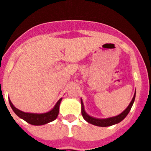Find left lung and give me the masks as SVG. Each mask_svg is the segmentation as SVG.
Returning <instances> with one entry per match:
<instances>
[{
	"label": "left lung",
	"instance_id": "8db88e82",
	"mask_svg": "<svg viewBox=\"0 0 151 151\" xmlns=\"http://www.w3.org/2000/svg\"><path fill=\"white\" fill-rule=\"evenodd\" d=\"M134 98H135V93H134V95L133 97L132 100L131 101V103L129 104V105L128 106V107L122 112V113H120L119 115L116 116L114 117H110V118L107 119H96L94 117L90 116L89 115H88L87 113H85V109H84V105L83 102L81 100V104H82V115L83 116V118L85 119V120L87 121L89 123L92 124V125H97V126H101V127H106V126H110V125H115V124L119 123L121 121L123 120L126 117V116L128 115V113L130 111L131 108L132 106L133 103L134 101Z\"/></svg>",
	"mask_w": 151,
	"mask_h": 151
}]
</instances>
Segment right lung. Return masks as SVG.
<instances>
[{"label": "right lung", "mask_w": 151, "mask_h": 151, "mask_svg": "<svg viewBox=\"0 0 151 151\" xmlns=\"http://www.w3.org/2000/svg\"><path fill=\"white\" fill-rule=\"evenodd\" d=\"M62 98L57 101L54 107L50 111L47 112L45 113H41V114H37V113H25L21 110H18L17 108L13 106V104L11 103V101L9 100V103L13 109V112L18 116L19 118L22 119L23 120L26 121L28 123L31 124V125H45V124L48 123V122L54 121L56 119L59 114V108H60V104Z\"/></svg>", "instance_id": "obj_1"}]
</instances>
